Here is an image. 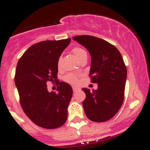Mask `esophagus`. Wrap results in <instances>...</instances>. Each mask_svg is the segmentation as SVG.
I'll return each instance as SVG.
<instances>
[{
    "instance_id": "obj_1",
    "label": "esophagus",
    "mask_w": 150,
    "mask_h": 150,
    "mask_svg": "<svg viewBox=\"0 0 150 150\" xmlns=\"http://www.w3.org/2000/svg\"><path fill=\"white\" fill-rule=\"evenodd\" d=\"M73 92H77V90H78V88H77V87H73Z\"/></svg>"
}]
</instances>
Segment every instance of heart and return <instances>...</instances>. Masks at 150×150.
<instances>
[{
	"instance_id": "b5f03b06",
	"label": "heart",
	"mask_w": 150,
	"mask_h": 150,
	"mask_svg": "<svg viewBox=\"0 0 150 150\" xmlns=\"http://www.w3.org/2000/svg\"><path fill=\"white\" fill-rule=\"evenodd\" d=\"M72 52L75 56L76 57L77 59L80 61L82 58H83L84 56H87V53L83 49L80 47H74L73 49H72ZM57 66L58 68H60L61 66V58H59L58 59L57 61ZM64 80L66 81L68 83L72 84V85H76L78 82V80H77V75L75 73H68L65 75L64 77Z\"/></svg>"
}]
</instances>
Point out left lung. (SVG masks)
I'll return each instance as SVG.
<instances>
[{"label":"left lung","instance_id":"obj_1","mask_svg":"<svg viewBox=\"0 0 150 150\" xmlns=\"http://www.w3.org/2000/svg\"><path fill=\"white\" fill-rule=\"evenodd\" d=\"M73 39L89 51L91 56L89 77L98 88L86 94L82 101L85 113L89 120L105 122L113 118L124 99L127 69L123 57L116 46L104 39L89 35L75 36Z\"/></svg>","mask_w":150,"mask_h":150}]
</instances>
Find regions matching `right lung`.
<instances>
[{"instance_id":"right-lung-1","label":"right lung","mask_w":150,"mask_h":150,"mask_svg":"<svg viewBox=\"0 0 150 150\" xmlns=\"http://www.w3.org/2000/svg\"><path fill=\"white\" fill-rule=\"evenodd\" d=\"M71 39L44 41L30 46L19 59L15 75L22 110L42 128H59L68 118L73 95L69 84L57 81V61ZM56 81L58 93H49L46 84Z\"/></svg>"}]
</instances>
